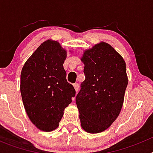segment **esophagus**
Returning a JSON list of instances; mask_svg holds the SVG:
<instances>
[{"label": "esophagus", "instance_id": "1", "mask_svg": "<svg viewBox=\"0 0 153 153\" xmlns=\"http://www.w3.org/2000/svg\"><path fill=\"white\" fill-rule=\"evenodd\" d=\"M74 89H75L76 92L77 93L78 90H79V84H78L77 83H74Z\"/></svg>", "mask_w": 153, "mask_h": 153}]
</instances>
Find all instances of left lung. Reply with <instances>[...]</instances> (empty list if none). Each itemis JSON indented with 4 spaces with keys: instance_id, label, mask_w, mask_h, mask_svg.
<instances>
[{
    "instance_id": "1",
    "label": "left lung",
    "mask_w": 153,
    "mask_h": 153,
    "mask_svg": "<svg viewBox=\"0 0 153 153\" xmlns=\"http://www.w3.org/2000/svg\"><path fill=\"white\" fill-rule=\"evenodd\" d=\"M85 80L76 97L81 126L86 132L106 130L117 120L128 78L123 58L105 42L83 53Z\"/></svg>"
}]
</instances>
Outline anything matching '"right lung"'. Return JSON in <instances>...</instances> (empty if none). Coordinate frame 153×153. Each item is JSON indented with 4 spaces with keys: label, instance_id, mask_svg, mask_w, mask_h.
Returning a JSON list of instances; mask_svg holds the SVG:
<instances>
[{
    "label": "right lung",
    "instance_id": "1",
    "mask_svg": "<svg viewBox=\"0 0 153 153\" xmlns=\"http://www.w3.org/2000/svg\"><path fill=\"white\" fill-rule=\"evenodd\" d=\"M67 51L57 41L44 42L24 63L21 74L23 103L30 121L39 129L54 130L63 111L75 97L67 81L63 63Z\"/></svg>",
    "mask_w": 153,
    "mask_h": 153
}]
</instances>
